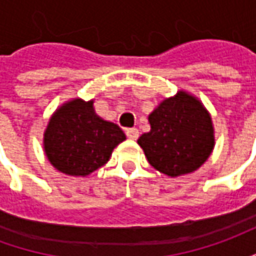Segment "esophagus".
<instances>
[{"instance_id":"obj_1","label":"esophagus","mask_w":256,"mask_h":256,"mask_svg":"<svg viewBox=\"0 0 256 256\" xmlns=\"http://www.w3.org/2000/svg\"><path fill=\"white\" fill-rule=\"evenodd\" d=\"M126 136L130 140H137L138 138V130L137 128H128L126 130Z\"/></svg>"}]
</instances>
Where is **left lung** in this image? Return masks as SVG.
I'll return each mask as SVG.
<instances>
[{
    "mask_svg": "<svg viewBox=\"0 0 256 256\" xmlns=\"http://www.w3.org/2000/svg\"><path fill=\"white\" fill-rule=\"evenodd\" d=\"M150 130L138 138L146 160L167 177L196 172L214 150L211 115L185 90L160 101L148 116Z\"/></svg>",
    "mask_w": 256,
    "mask_h": 256,
    "instance_id": "left-lung-1",
    "label": "left lung"
}]
</instances>
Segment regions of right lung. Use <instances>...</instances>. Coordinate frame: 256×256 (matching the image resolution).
Segmentation results:
<instances>
[{"instance_id":"1","label":"right lung","mask_w":256,"mask_h":256,"mask_svg":"<svg viewBox=\"0 0 256 256\" xmlns=\"http://www.w3.org/2000/svg\"><path fill=\"white\" fill-rule=\"evenodd\" d=\"M94 100L72 98L58 106L44 132V150L58 172L86 177L110 160L112 150L126 140L115 123L94 111Z\"/></svg>"}]
</instances>
